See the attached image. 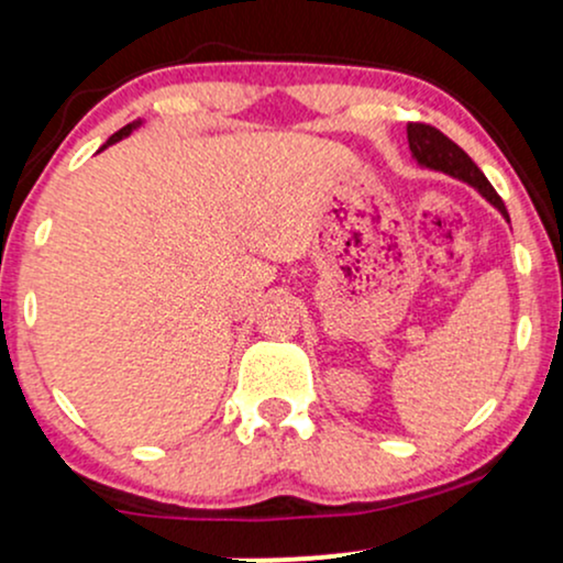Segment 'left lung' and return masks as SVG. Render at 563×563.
<instances>
[{
	"mask_svg": "<svg viewBox=\"0 0 563 563\" xmlns=\"http://www.w3.org/2000/svg\"><path fill=\"white\" fill-rule=\"evenodd\" d=\"M407 142H410V153L418 166H423V169H431V172L450 174V177L471 185L474 190H479L482 198H487L489 203L500 211L506 222H510L506 203H503L500 196L495 192V187L489 185V179L484 177L479 166L468 158V153L463 151V147H457L455 142L444 137L439 129L429 124H407Z\"/></svg>",
	"mask_w": 563,
	"mask_h": 563,
	"instance_id": "8db88e82",
	"label": "left lung"
}]
</instances>
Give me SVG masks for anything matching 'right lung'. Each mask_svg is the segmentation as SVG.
<instances>
[{"mask_svg": "<svg viewBox=\"0 0 563 563\" xmlns=\"http://www.w3.org/2000/svg\"><path fill=\"white\" fill-rule=\"evenodd\" d=\"M137 126H142V121L137 119V121H132V124H126L124 129H119V132H115V134H111V137H108V142H106V145H102L100 147V151H106V147L108 145H115V142H119V140H124V137H129V134H132L134 132V129H137Z\"/></svg>", "mask_w": 563, "mask_h": 563, "instance_id": "1", "label": "right lung"}]
</instances>
